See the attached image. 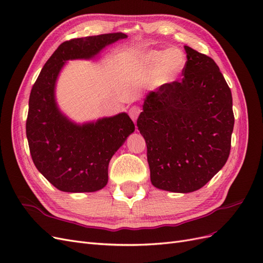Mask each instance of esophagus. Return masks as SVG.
Here are the masks:
<instances>
[{
	"label": "esophagus",
	"mask_w": 263,
	"mask_h": 263,
	"mask_svg": "<svg viewBox=\"0 0 263 263\" xmlns=\"http://www.w3.org/2000/svg\"><path fill=\"white\" fill-rule=\"evenodd\" d=\"M140 112H141L140 107H138V106H132L129 108V110H128V114H129V116H130V118L133 119V121L136 122L139 114H140Z\"/></svg>",
	"instance_id": "34e87169"
}]
</instances>
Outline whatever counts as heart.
<instances>
[{
    "label": "heart",
    "mask_w": 263,
    "mask_h": 263,
    "mask_svg": "<svg viewBox=\"0 0 263 263\" xmlns=\"http://www.w3.org/2000/svg\"><path fill=\"white\" fill-rule=\"evenodd\" d=\"M142 62L148 70H155L153 83L164 85L171 83L185 68V53L179 48L168 50H150L142 55Z\"/></svg>",
    "instance_id": "1"
}]
</instances>
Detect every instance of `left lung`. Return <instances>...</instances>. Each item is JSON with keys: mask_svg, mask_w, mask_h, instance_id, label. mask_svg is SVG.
<instances>
[{"mask_svg": "<svg viewBox=\"0 0 263 263\" xmlns=\"http://www.w3.org/2000/svg\"><path fill=\"white\" fill-rule=\"evenodd\" d=\"M184 49L182 80L150 92L137 119L151 183L177 193L203 187L225 165L235 123L232 91L218 66Z\"/></svg>", "mask_w": 263, "mask_h": 263, "instance_id": "obj_1", "label": "left lung"}]
</instances>
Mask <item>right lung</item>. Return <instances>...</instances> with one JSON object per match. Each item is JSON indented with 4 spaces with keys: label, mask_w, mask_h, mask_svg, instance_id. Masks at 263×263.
I'll use <instances>...</instances> for the list:
<instances>
[{
    "label": "right lung",
    "mask_w": 263,
    "mask_h": 263,
    "mask_svg": "<svg viewBox=\"0 0 263 263\" xmlns=\"http://www.w3.org/2000/svg\"><path fill=\"white\" fill-rule=\"evenodd\" d=\"M126 37L110 33L62 43L30 91L26 119L30 156L38 171L63 192H95L104 187L110 158L134 133L135 125L126 113L83 125L70 122L55 104V80L67 60L90 59Z\"/></svg>",
    "instance_id": "right-lung-1"
}]
</instances>
